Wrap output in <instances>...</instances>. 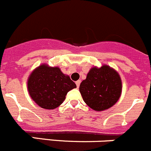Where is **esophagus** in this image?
<instances>
[{
    "instance_id": "obj_1",
    "label": "esophagus",
    "mask_w": 151,
    "mask_h": 151,
    "mask_svg": "<svg viewBox=\"0 0 151 151\" xmlns=\"http://www.w3.org/2000/svg\"><path fill=\"white\" fill-rule=\"evenodd\" d=\"M80 83H81V80H78V81H76V86L77 88H78L80 85Z\"/></svg>"
}]
</instances>
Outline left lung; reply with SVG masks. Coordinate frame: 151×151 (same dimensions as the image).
I'll return each instance as SVG.
<instances>
[{"label":"left lung","instance_id":"8db88e82","mask_svg":"<svg viewBox=\"0 0 151 151\" xmlns=\"http://www.w3.org/2000/svg\"><path fill=\"white\" fill-rule=\"evenodd\" d=\"M79 91L85 103L93 110L104 111L114 106L122 91L118 73L108 65L92 67L86 79L81 81Z\"/></svg>","mask_w":151,"mask_h":151}]
</instances>
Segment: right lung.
<instances>
[{"label":"right lung","instance_id":"right-lung-1","mask_svg":"<svg viewBox=\"0 0 151 151\" xmlns=\"http://www.w3.org/2000/svg\"><path fill=\"white\" fill-rule=\"evenodd\" d=\"M76 88L74 81L58 66L42 64L36 68L27 80V90L40 107L54 109L63 103L66 93Z\"/></svg>","mask_w":151,"mask_h":151}]
</instances>
